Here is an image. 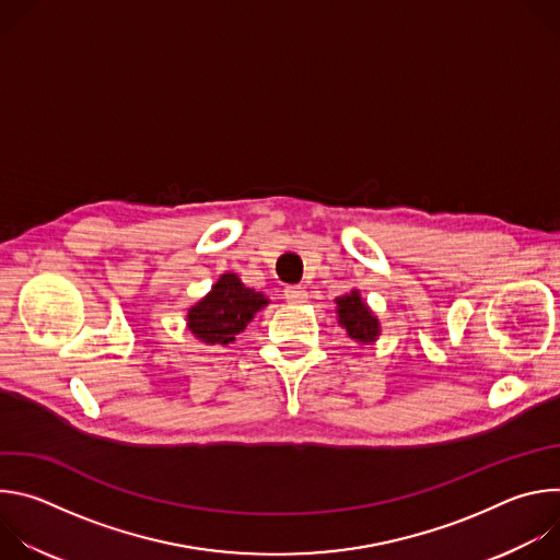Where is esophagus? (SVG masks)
Listing matches in <instances>:
<instances>
[{
    "mask_svg": "<svg viewBox=\"0 0 560 560\" xmlns=\"http://www.w3.org/2000/svg\"><path fill=\"white\" fill-rule=\"evenodd\" d=\"M283 296H285V301H288L290 305H301V303L307 301V292H305L301 285H288V288L283 290Z\"/></svg>",
    "mask_w": 560,
    "mask_h": 560,
    "instance_id": "esophagus-1",
    "label": "esophagus"
}]
</instances>
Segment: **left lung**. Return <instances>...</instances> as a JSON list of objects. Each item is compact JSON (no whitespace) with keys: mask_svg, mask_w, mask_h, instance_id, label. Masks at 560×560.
I'll return each mask as SVG.
<instances>
[{"mask_svg":"<svg viewBox=\"0 0 560 560\" xmlns=\"http://www.w3.org/2000/svg\"><path fill=\"white\" fill-rule=\"evenodd\" d=\"M337 303V322L361 346H372L381 337V322L378 316L370 310L363 301L361 292L354 288L343 296L335 299Z\"/></svg>","mask_w":560,"mask_h":560,"instance_id":"left-lung-1","label":"left lung"}]
</instances>
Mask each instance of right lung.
Instances as JSON below:
<instances>
[{
    "mask_svg": "<svg viewBox=\"0 0 560 560\" xmlns=\"http://www.w3.org/2000/svg\"><path fill=\"white\" fill-rule=\"evenodd\" d=\"M268 303L270 299L264 292L244 285L234 272H225L206 296L190 305L186 326L195 339L208 346H228Z\"/></svg>",
    "mask_w": 560,
    "mask_h": 560,
    "instance_id": "right-lung-1",
    "label": "right lung"
}]
</instances>
